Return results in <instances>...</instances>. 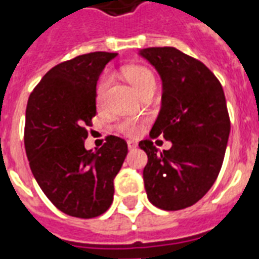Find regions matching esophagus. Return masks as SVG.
I'll list each match as a JSON object with an SVG mask.
<instances>
[{
	"label": "esophagus",
	"instance_id": "esophagus-1",
	"mask_svg": "<svg viewBox=\"0 0 259 259\" xmlns=\"http://www.w3.org/2000/svg\"><path fill=\"white\" fill-rule=\"evenodd\" d=\"M127 148H129V149L137 148V143H136V141H127Z\"/></svg>",
	"mask_w": 259,
	"mask_h": 259
}]
</instances>
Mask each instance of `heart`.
Segmentation results:
<instances>
[{"label": "heart", "mask_w": 259, "mask_h": 259, "mask_svg": "<svg viewBox=\"0 0 259 259\" xmlns=\"http://www.w3.org/2000/svg\"><path fill=\"white\" fill-rule=\"evenodd\" d=\"M122 76L129 81V84L141 95L144 91H147L151 87H155V76L153 73L145 66L140 65H133V66H126L122 69ZM108 76H103L99 80V84L96 87V100L100 103L103 100L104 92L107 90ZM140 125L134 119H123L118 123V130L127 136H136L140 133Z\"/></svg>", "instance_id": "obj_1"}]
</instances>
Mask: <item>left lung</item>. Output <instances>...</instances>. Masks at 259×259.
Segmentation results:
<instances>
[{
    "label": "left lung",
    "instance_id": "8db88e82",
    "mask_svg": "<svg viewBox=\"0 0 259 259\" xmlns=\"http://www.w3.org/2000/svg\"><path fill=\"white\" fill-rule=\"evenodd\" d=\"M138 54L160 74L161 107L149 136L172 143L159 152L151 140L138 147L148 155L144 183L148 200L163 210L194 205L213 186L230 137L224 91L201 61L175 47H149Z\"/></svg>",
    "mask_w": 259,
    "mask_h": 259
}]
</instances>
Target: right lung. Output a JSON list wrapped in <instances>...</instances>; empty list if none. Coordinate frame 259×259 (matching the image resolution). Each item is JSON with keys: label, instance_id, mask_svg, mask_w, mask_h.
I'll return each mask as SVG.
<instances>
[{"label": "right lung", "instance_id": "right-lung-1", "mask_svg": "<svg viewBox=\"0 0 259 259\" xmlns=\"http://www.w3.org/2000/svg\"><path fill=\"white\" fill-rule=\"evenodd\" d=\"M116 53L96 51L57 65L29 95L24 145L29 167L46 197L69 216L103 214L114 198V178L127 155L116 136L87 151V127L96 115V84Z\"/></svg>", "mask_w": 259, "mask_h": 259}]
</instances>
